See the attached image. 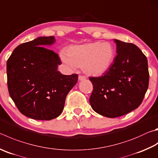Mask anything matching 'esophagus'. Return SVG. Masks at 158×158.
Instances as JSON below:
<instances>
[{
    "label": "esophagus",
    "mask_w": 158,
    "mask_h": 158,
    "mask_svg": "<svg viewBox=\"0 0 158 158\" xmlns=\"http://www.w3.org/2000/svg\"><path fill=\"white\" fill-rule=\"evenodd\" d=\"M85 79H86V77H85V76H83V75H79V81H84V80H85Z\"/></svg>",
    "instance_id": "34e87169"
}]
</instances>
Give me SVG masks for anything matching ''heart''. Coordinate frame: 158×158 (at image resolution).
Segmentation results:
<instances>
[{"instance_id": "heart-1", "label": "heart", "mask_w": 158, "mask_h": 158, "mask_svg": "<svg viewBox=\"0 0 158 158\" xmlns=\"http://www.w3.org/2000/svg\"><path fill=\"white\" fill-rule=\"evenodd\" d=\"M113 45L107 41L93 42L74 45L68 48L67 53L61 52L62 61L70 68L81 66L89 75L98 76L107 72L114 58Z\"/></svg>"}]
</instances>
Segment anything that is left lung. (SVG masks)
Masks as SVG:
<instances>
[{
	"mask_svg": "<svg viewBox=\"0 0 158 158\" xmlns=\"http://www.w3.org/2000/svg\"><path fill=\"white\" fill-rule=\"evenodd\" d=\"M117 56L107 72L90 77L93 90L92 108L101 115L114 118L139 107L148 87L147 58L139 48L130 43L114 39Z\"/></svg>",
	"mask_w": 158,
	"mask_h": 158,
	"instance_id": "left-lung-1",
	"label": "left lung"
}]
</instances>
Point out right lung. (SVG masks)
Wrapping results in <instances>:
<instances>
[{
    "label": "right lung",
    "instance_id": "1",
    "mask_svg": "<svg viewBox=\"0 0 158 158\" xmlns=\"http://www.w3.org/2000/svg\"><path fill=\"white\" fill-rule=\"evenodd\" d=\"M54 36H41L17 46L7 62V87L19 111L30 118L51 120L61 114L68 93L78 75L57 70L58 54L44 48Z\"/></svg>",
    "mask_w": 158,
    "mask_h": 158
}]
</instances>
